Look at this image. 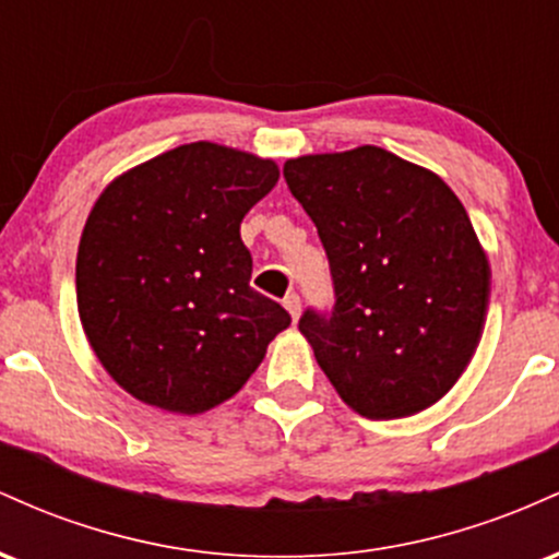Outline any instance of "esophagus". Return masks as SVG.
I'll return each instance as SVG.
<instances>
[{
    "label": "esophagus",
    "instance_id": "1",
    "mask_svg": "<svg viewBox=\"0 0 559 559\" xmlns=\"http://www.w3.org/2000/svg\"><path fill=\"white\" fill-rule=\"evenodd\" d=\"M284 307L288 310V316H292L294 320L299 318V310H301V305H299V294H286L284 297Z\"/></svg>",
    "mask_w": 559,
    "mask_h": 559
}]
</instances>
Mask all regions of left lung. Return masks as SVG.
<instances>
[{"label":"left lung","mask_w":559,"mask_h":559,"mask_svg":"<svg viewBox=\"0 0 559 559\" xmlns=\"http://www.w3.org/2000/svg\"><path fill=\"white\" fill-rule=\"evenodd\" d=\"M329 254L331 312L299 331L338 396L370 420L431 407L476 355L491 271L471 217L431 170L381 146L286 159Z\"/></svg>","instance_id":"left-lung-1"}]
</instances>
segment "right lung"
I'll list each match as a JSON object with an SVG mask.
<instances>
[{
  "instance_id": "add662e5",
  "label": "right lung",
  "mask_w": 559,
  "mask_h": 559,
  "mask_svg": "<svg viewBox=\"0 0 559 559\" xmlns=\"http://www.w3.org/2000/svg\"><path fill=\"white\" fill-rule=\"evenodd\" d=\"M278 165L213 141L176 146L102 191L75 260L96 360L139 402L199 415L230 400L292 318L249 286L241 221Z\"/></svg>"
}]
</instances>
